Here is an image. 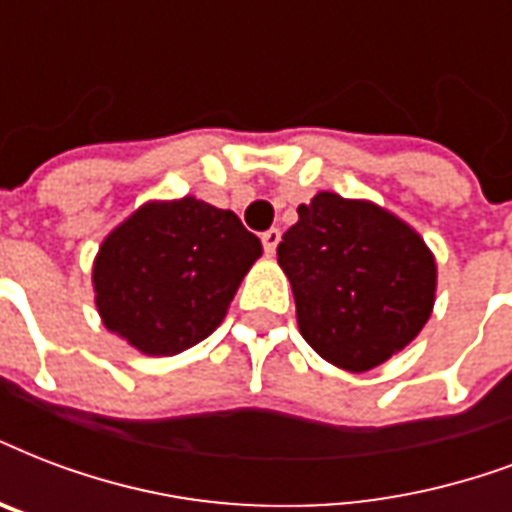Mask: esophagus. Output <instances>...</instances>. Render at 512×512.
Returning <instances> with one entry per match:
<instances>
[{
	"label": "esophagus",
	"instance_id": "obj_1",
	"mask_svg": "<svg viewBox=\"0 0 512 512\" xmlns=\"http://www.w3.org/2000/svg\"><path fill=\"white\" fill-rule=\"evenodd\" d=\"M260 239H263V249H265V252H268V255H273V252H276V247H279V241H282V230H279V228H268L263 233V236H260Z\"/></svg>",
	"mask_w": 512,
	"mask_h": 512
}]
</instances>
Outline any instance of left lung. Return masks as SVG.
<instances>
[{
    "mask_svg": "<svg viewBox=\"0 0 512 512\" xmlns=\"http://www.w3.org/2000/svg\"><path fill=\"white\" fill-rule=\"evenodd\" d=\"M319 357L362 373L405 349L435 303V260L405 222L335 193L298 206L276 249Z\"/></svg>",
    "mask_w": 512,
    "mask_h": 512,
    "instance_id": "8db88e82",
    "label": "left lung"
}]
</instances>
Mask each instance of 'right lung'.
Instances as JSON below:
<instances>
[{"label":"right lung","mask_w":512,"mask_h":512,"mask_svg":"<svg viewBox=\"0 0 512 512\" xmlns=\"http://www.w3.org/2000/svg\"><path fill=\"white\" fill-rule=\"evenodd\" d=\"M260 255V239L228 209L195 198L147 204L101 244L96 306L144 354H179L214 333Z\"/></svg>","instance_id":"1"}]
</instances>
